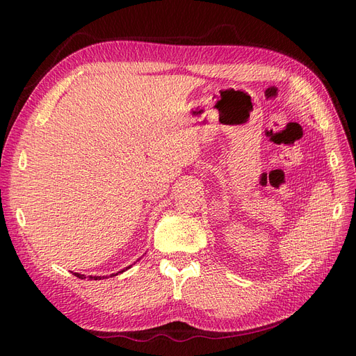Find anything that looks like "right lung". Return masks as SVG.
<instances>
[{
	"label": "right lung",
	"instance_id": "right-lung-1",
	"mask_svg": "<svg viewBox=\"0 0 356 356\" xmlns=\"http://www.w3.org/2000/svg\"><path fill=\"white\" fill-rule=\"evenodd\" d=\"M127 268H129V267H126V270H127ZM123 272H124V268H123L122 272H118V273H123ZM118 273H113L111 276H115V275H118ZM74 275L77 276V277H80V279H84V277H86L84 275H80V273H74ZM104 277H106V276H89L90 281H101V279H104Z\"/></svg>",
	"mask_w": 356,
	"mask_h": 356
}]
</instances>
